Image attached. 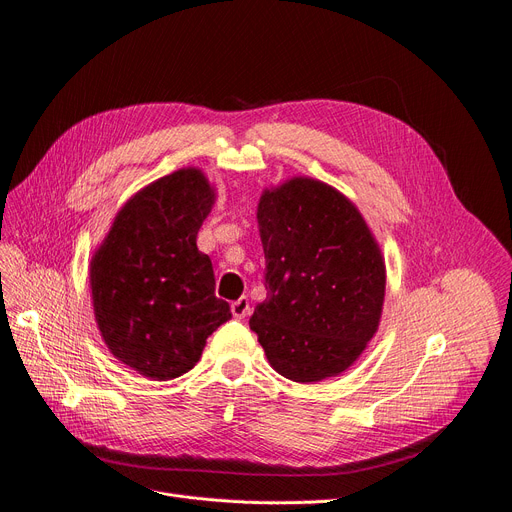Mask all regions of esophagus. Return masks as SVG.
I'll list each match as a JSON object with an SVG mask.
<instances>
[{
	"label": "esophagus",
	"mask_w": 512,
	"mask_h": 512,
	"mask_svg": "<svg viewBox=\"0 0 512 512\" xmlns=\"http://www.w3.org/2000/svg\"><path fill=\"white\" fill-rule=\"evenodd\" d=\"M230 311H232V315H234L236 319H245V317L251 313L249 299H247V297H240L238 301H234V303H232Z\"/></svg>",
	"instance_id": "obj_1"
}]
</instances>
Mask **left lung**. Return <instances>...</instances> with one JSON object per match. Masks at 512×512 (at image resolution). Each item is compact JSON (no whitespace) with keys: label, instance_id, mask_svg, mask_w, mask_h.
Listing matches in <instances>:
<instances>
[{"label":"left lung","instance_id":"obj_1","mask_svg":"<svg viewBox=\"0 0 512 512\" xmlns=\"http://www.w3.org/2000/svg\"><path fill=\"white\" fill-rule=\"evenodd\" d=\"M257 226L267 297L249 326L267 361L299 384L336 378L380 328L386 263L378 240L351 199L309 176L265 188Z\"/></svg>","mask_w":512,"mask_h":512}]
</instances>
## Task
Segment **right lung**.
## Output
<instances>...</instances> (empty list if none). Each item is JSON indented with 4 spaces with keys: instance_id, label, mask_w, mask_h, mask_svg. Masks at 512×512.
<instances>
[{
    "instance_id": "right-lung-1",
    "label": "right lung",
    "mask_w": 512,
    "mask_h": 512,
    "mask_svg": "<svg viewBox=\"0 0 512 512\" xmlns=\"http://www.w3.org/2000/svg\"><path fill=\"white\" fill-rule=\"evenodd\" d=\"M215 203L199 168H180L134 193L89 265L97 328L110 353L155 382L201 359L207 336L232 317L215 297L197 234Z\"/></svg>"
}]
</instances>
